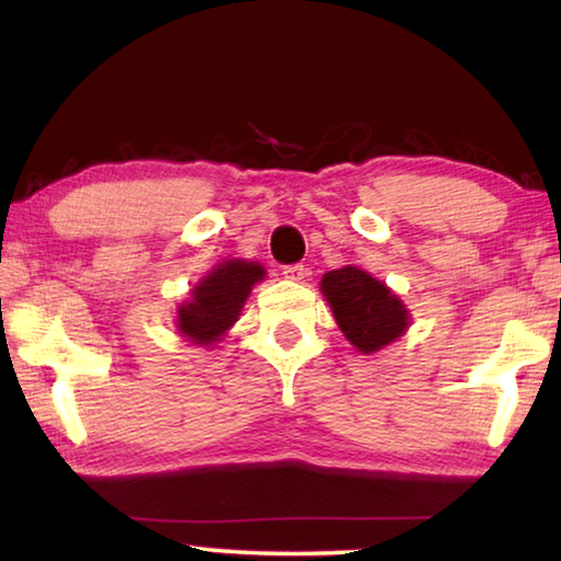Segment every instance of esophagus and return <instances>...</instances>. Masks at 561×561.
I'll list each match as a JSON object with an SVG mask.
<instances>
[{
    "label": "esophagus",
    "mask_w": 561,
    "mask_h": 561,
    "mask_svg": "<svg viewBox=\"0 0 561 561\" xmlns=\"http://www.w3.org/2000/svg\"><path fill=\"white\" fill-rule=\"evenodd\" d=\"M282 274L287 279H291V282H301L309 274V267H307V264H287Z\"/></svg>",
    "instance_id": "1"
}]
</instances>
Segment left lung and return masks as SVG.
Wrapping results in <instances>:
<instances>
[{"label": "left lung", "instance_id": "left-lung-1", "mask_svg": "<svg viewBox=\"0 0 561 561\" xmlns=\"http://www.w3.org/2000/svg\"><path fill=\"white\" fill-rule=\"evenodd\" d=\"M321 291L344 336L364 354L391 344L408 327V311L386 284L356 267L327 272Z\"/></svg>", "mask_w": 561, "mask_h": 561}]
</instances>
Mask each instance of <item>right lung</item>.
Listing matches in <instances>:
<instances>
[{"mask_svg": "<svg viewBox=\"0 0 561 561\" xmlns=\"http://www.w3.org/2000/svg\"><path fill=\"white\" fill-rule=\"evenodd\" d=\"M262 277L264 270L254 262L230 260L220 264L197 284L193 299L178 309L180 334L193 339L195 344L210 346L234 324L252 284Z\"/></svg>", "mask_w": 561, "mask_h": 561, "instance_id": "right-lung-1", "label": "right lung"}]
</instances>
